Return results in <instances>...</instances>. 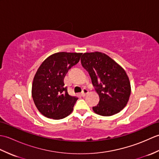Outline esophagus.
<instances>
[{
  "instance_id": "obj_1",
  "label": "esophagus",
  "mask_w": 159,
  "mask_h": 159,
  "mask_svg": "<svg viewBox=\"0 0 159 159\" xmlns=\"http://www.w3.org/2000/svg\"><path fill=\"white\" fill-rule=\"evenodd\" d=\"M88 92H89L88 89H87V88H83L82 92L80 93V95H81L83 97H84V96H85L87 93H88Z\"/></svg>"
}]
</instances>
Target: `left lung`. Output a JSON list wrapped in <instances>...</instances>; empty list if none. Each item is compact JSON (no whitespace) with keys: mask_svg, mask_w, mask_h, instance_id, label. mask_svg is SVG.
<instances>
[{"mask_svg":"<svg viewBox=\"0 0 159 159\" xmlns=\"http://www.w3.org/2000/svg\"><path fill=\"white\" fill-rule=\"evenodd\" d=\"M83 67L88 72L100 102L93 107L96 113L111 116L126 107L130 95L129 79L124 70L102 52H86L81 57Z\"/></svg>","mask_w":159,"mask_h":159,"instance_id":"1","label":"left lung"}]
</instances>
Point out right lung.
Returning a JSON list of instances; mask_svg holds the SVG:
<instances>
[{
	"instance_id": "add662e5",
	"label": "right lung",
	"mask_w": 159,
	"mask_h": 159,
	"mask_svg": "<svg viewBox=\"0 0 159 159\" xmlns=\"http://www.w3.org/2000/svg\"><path fill=\"white\" fill-rule=\"evenodd\" d=\"M82 53L57 52L39 66L33 79L32 97L43 116L60 120L72 112L78 98L69 95L64 84L68 70L79 61Z\"/></svg>"
}]
</instances>
